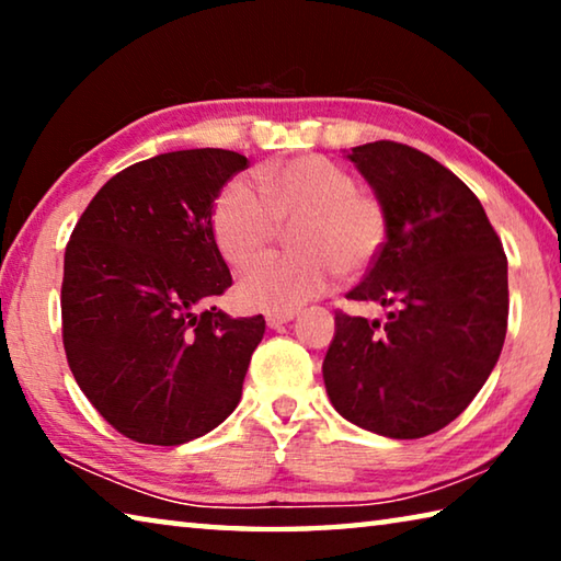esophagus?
<instances>
[{"mask_svg":"<svg viewBox=\"0 0 561 561\" xmlns=\"http://www.w3.org/2000/svg\"><path fill=\"white\" fill-rule=\"evenodd\" d=\"M294 317H297V314H294V311H267V314H264L270 329H279L282 324H289Z\"/></svg>","mask_w":561,"mask_h":561,"instance_id":"34e87169","label":"esophagus"}]
</instances>
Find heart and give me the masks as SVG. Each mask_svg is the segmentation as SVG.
Segmentation results:
<instances>
[{"label":"heart","mask_w":561,"mask_h":561,"mask_svg":"<svg viewBox=\"0 0 561 561\" xmlns=\"http://www.w3.org/2000/svg\"><path fill=\"white\" fill-rule=\"evenodd\" d=\"M260 195L232 180L213 205V237L234 270H250L272 252L279 227H291L299 254L260 264L237 287L244 307L294 311L329 289L336 270H368L386 242V213L360 193L356 178L329 158L299 156L257 168Z\"/></svg>","instance_id":"1"}]
</instances>
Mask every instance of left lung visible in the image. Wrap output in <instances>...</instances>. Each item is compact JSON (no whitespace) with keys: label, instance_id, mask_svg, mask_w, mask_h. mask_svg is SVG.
Instances as JSON below:
<instances>
[{"label":"left lung","instance_id":"8db88e82","mask_svg":"<svg viewBox=\"0 0 561 561\" xmlns=\"http://www.w3.org/2000/svg\"><path fill=\"white\" fill-rule=\"evenodd\" d=\"M346 158L386 213V242L354 301L386 321L336 314L324 383L358 428L413 440L455 421L495 368L507 331V257L472 190L393 140Z\"/></svg>","mask_w":561,"mask_h":561}]
</instances>
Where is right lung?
<instances>
[{"mask_svg": "<svg viewBox=\"0 0 561 561\" xmlns=\"http://www.w3.org/2000/svg\"><path fill=\"white\" fill-rule=\"evenodd\" d=\"M247 168L234 150H175L121 170L76 222L64 254V348L76 383L118 433L183 445L242 396L264 319L205 307L232 284L213 205Z\"/></svg>", "mask_w": 561, "mask_h": 561, "instance_id": "obj_1", "label": "right lung"}]
</instances>
